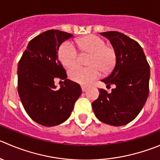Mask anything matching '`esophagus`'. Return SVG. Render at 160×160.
<instances>
[{
    "label": "esophagus",
    "instance_id": "obj_1",
    "mask_svg": "<svg viewBox=\"0 0 160 160\" xmlns=\"http://www.w3.org/2000/svg\"><path fill=\"white\" fill-rule=\"evenodd\" d=\"M81 89H82V91H83V92H84V91H86L87 90H88V88H87V87H84V86H81Z\"/></svg>",
    "mask_w": 160,
    "mask_h": 160
}]
</instances>
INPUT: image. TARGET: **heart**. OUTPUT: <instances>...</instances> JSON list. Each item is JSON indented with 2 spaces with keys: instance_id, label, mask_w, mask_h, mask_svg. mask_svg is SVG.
Here are the masks:
<instances>
[{
  "instance_id": "obj_1",
  "label": "heart",
  "mask_w": 160,
  "mask_h": 160,
  "mask_svg": "<svg viewBox=\"0 0 160 160\" xmlns=\"http://www.w3.org/2000/svg\"><path fill=\"white\" fill-rule=\"evenodd\" d=\"M77 46L81 54H90L88 60L89 67L73 66L68 71V77L72 81L82 85H89L98 78L101 71L110 72L116 64L115 50L105 45L103 39L95 35H88L77 41ZM58 58L66 67H71L79 61V54L69 42H65L58 51Z\"/></svg>"
}]
</instances>
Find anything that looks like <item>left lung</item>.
<instances>
[{
  "instance_id": "1",
  "label": "left lung",
  "mask_w": 160,
  "mask_h": 160,
  "mask_svg": "<svg viewBox=\"0 0 160 160\" xmlns=\"http://www.w3.org/2000/svg\"><path fill=\"white\" fill-rule=\"evenodd\" d=\"M100 34L109 40L116 55L112 71L102 81L116 88L109 94L99 89L98 98L91 105L100 121L123 126L135 119L148 98L150 67L137 41L116 31Z\"/></svg>"
}]
</instances>
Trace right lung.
<instances>
[{
    "instance_id": "1",
    "label": "right lung",
    "mask_w": 160,
    "mask_h": 160,
    "mask_svg": "<svg viewBox=\"0 0 160 160\" xmlns=\"http://www.w3.org/2000/svg\"><path fill=\"white\" fill-rule=\"evenodd\" d=\"M72 34L50 29L32 39L18 66V92L29 117L39 124L53 127L70 116L81 94L80 86L67 78L58 60L60 45ZM64 80L58 90L54 80Z\"/></svg>"
}]
</instances>
